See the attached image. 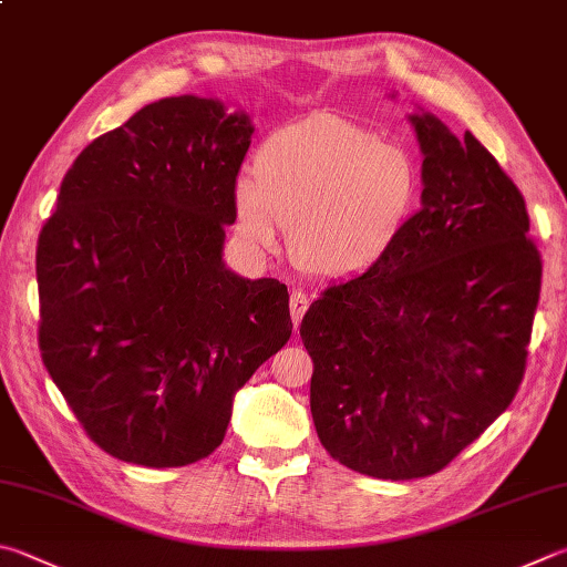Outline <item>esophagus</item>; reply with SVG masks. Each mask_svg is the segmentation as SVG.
<instances>
[{
    "mask_svg": "<svg viewBox=\"0 0 567 567\" xmlns=\"http://www.w3.org/2000/svg\"><path fill=\"white\" fill-rule=\"evenodd\" d=\"M307 307H310V297H307L302 290H292V295H290V315H292L295 332H297V327H300V322H302Z\"/></svg>",
    "mask_w": 567,
    "mask_h": 567,
    "instance_id": "esophagus-1",
    "label": "esophagus"
}]
</instances>
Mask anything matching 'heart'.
I'll use <instances>...</instances> for the list:
<instances>
[{"instance_id":"b5f03b06","label":"heart","mask_w":567,"mask_h":567,"mask_svg":"<svg viewBox=\"0 0 567 567\" xmlns=\"http://www.w3.org/2000/svg\"><path fill=\"white\" fill-rule=\"evenodd\" d=\"M416 158L359 123L315 113L270 133L252 181L235 183L238 240L275 252L290 228V257L307 275L354 277L394 248L419 198Z\"/></svg>"}]
</instances>
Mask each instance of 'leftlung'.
I'll return each mask as SVG.
<instances>
[{"label": "left lung", "instance_id": "1", "mask_svg": "<svg viewBox=\"0 0 567 567\" xmlns=\"http://www.w3.org/2000/svg\"><path fill=\"white\" fill-rule=\"evenodd\" d=\"M421 208L367 272L327 287L300 334L329 456L386 481L431 476L516 396L543 262L520 190L466 133L409 116Z\"/></svg>", "mask_w": 567, "mask_h": 567}]
</instances>
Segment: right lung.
Returning a JSON list of instances; mask_svg holds the SVG:
<instances>
[{"mask_svg": "<svg viewBox=\"0 0 567 567\" xmlns=\"http://www.w3.org/2000/svg\"><path fill=\"white\" fill-rule=\"evenodd\" d=\"M252 121L161 99L79 153L37 245L39 349L94 444L188 466L223 444L238 389L292 334L290 295L223 262Z\"/></svg>", "mask_w": 567, "mask_h": 567, "instance_id": "add662e5", "label": "right lung"}]
</instances>
